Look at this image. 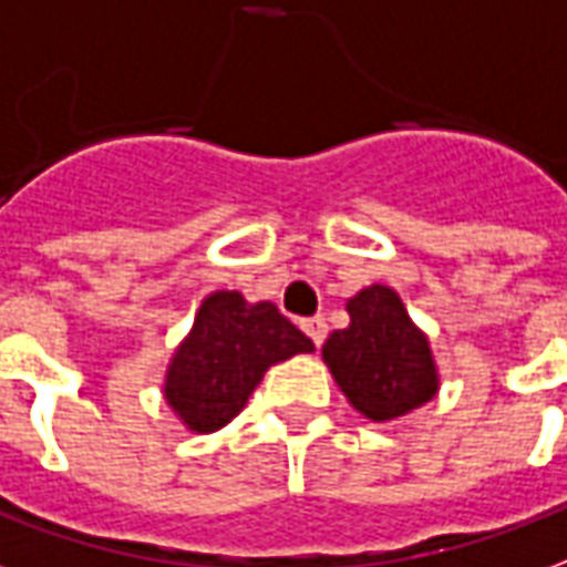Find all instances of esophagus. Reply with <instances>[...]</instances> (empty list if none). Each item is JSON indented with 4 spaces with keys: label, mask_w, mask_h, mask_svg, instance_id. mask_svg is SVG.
Instances as JSON below:
<instances>
[{
    "label": "esophagus",
    "mask_w": 567,
    "mask_h": 567,
    "mask_svg": "<svg viewBox=\"0 0 567 567\" xmlns=\"http://www.w3.org/2000/svg\"><path fill=\"white\" fill-rule=\"evenodd\" d=\"M301 329L308 332L313 344L320 347L326 341V332H329V326H326V317H308V320H301Z\"/></svg>",
    "instance_id": "34e87169"
}]
</instances>
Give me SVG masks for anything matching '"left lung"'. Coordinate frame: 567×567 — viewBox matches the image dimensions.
Returning a JSON list of instances; mask_svg holds the SVG:
<instances>
[{"label": "left lung", "mask_w": 567, "mask_h": 567, "mask_svg": "<svg viewBox=\"0 0 567 567\" xmlns=\"http://www.w3.org/2000/svg\"><path fill=\"white\" fill-rule=\"evenodd\" d=\"M344 308L350 326L326 338L323 362L347 402L371 423H390L435 399L441 390L435 353L402 296L371 284Z\"/></svg>", "instance_id": "left-lung-1"}]
</instances>
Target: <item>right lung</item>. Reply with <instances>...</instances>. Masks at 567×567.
<instances>
[{"mask_svg":"<svg viewBox=\"0 0 567 567\" xmlns=\"http://www.w3.org/2000/svg\"><path fill=\"white\" fill-rule=\"evenodd\" d=\"M311 350V338L271 301L217 289L202 299L193 329L168 359L165 404L189 432L210 435L241 414L271 365Z\"/></svg>","mask_w":567,"mask_h":567,"instance_id":"add662e5","label":"right lung"}]
</instances>
